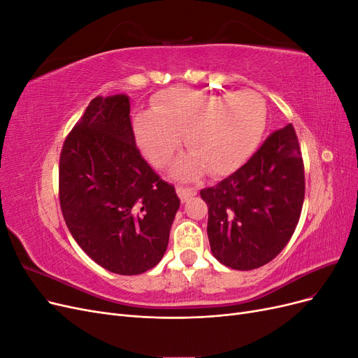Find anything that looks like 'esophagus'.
I'll return each mask as SVG.
<instances>
[{
	"instance_id": "obj_1",
	"label": "esophagus",
	"mask_w": 358,
	"mask_h": 358,
	"mask_svg": "<svg viewBox=\"0 0 358 358\" xmlns=\"http://www.w3.org/2000/svg\"><path fill=\"white\" fill-rule=\"evenodd\" d=\"M176 192H178V196H179V199L182 201H187L188 199L194 197L197 194L196 189H194V188H187V187H176Z\"/></svg>"
}]
</instances>
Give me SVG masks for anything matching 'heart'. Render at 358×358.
Masks as SVG:
<instances>
[{"label": "heart", "mask_w": 358, "mask_h": 358, "mask_svg": "<svg viewBox=\"0 0 358 358\" xmlns=\"http://www.w3.org/2000/svg\"><path fill=\"white\" fill-rule=\"evenodd\" d=\"M266 119V103L255 91L209 94L173 88L158 96L152 113L134 117V134L157 167L169 164L183 137L191 155L178 162L176 176L194 178L204 170L224 176L252 155Z\"/></svg>", "instance_id": "obj_1"}]
</instances>
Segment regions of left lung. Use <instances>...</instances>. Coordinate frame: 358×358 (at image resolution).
<instances>
[{"label":"left lung","mask_w":358,"mask_h":358,"mask_svg":"<svg viewBox=\"0 0 358 358\" xmlns=\"http://www.w3.org/2000/svg\"><path fill=\"white\" fill-rule=\"evenodd\" d=\"M209 206L213 257L234 270L267 264L294 233L305 200V166L294 127L270 134L239 170L200 191Z\"/></svg>","instance_id":"left-lung-1"}]
</instances>
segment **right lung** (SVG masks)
<instances>
[{
    "label": "right lung",
    "mask_w": 358,
    "mask_h": 358,
    "mask_svg": "<svg viewBox=\"0 0 358 358\" xmlns=\"http://www.w3.org/2000/svg\"><path fill=\"white\" fill-rule=\"evenodd\" d=\"M59 203L74 241L109 272L138 275L161 262L180 200L137 149L127 95L95 96L67 136Z\"/></svg>",
    "instance_id": "add662e5"
}]
</instances>
